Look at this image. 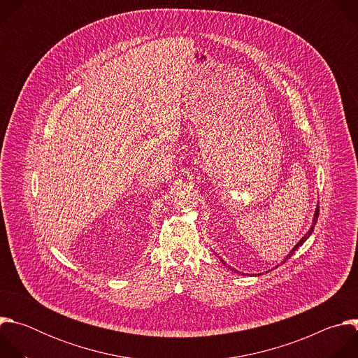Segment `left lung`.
<instances>
[{
  "instance_id": "8db88e82",
  "label": "left lung",
  "mask_w": 358,
  "mask_h": 358,
  "mask_svg": "<svg viewBox=\"0 0 358 358\" xmlns=\"http://www.w3.org/2000/svg\"><path fill=\"white\" fill-rule=\"evenodd\" d=\"M317 218H319V203H317V208H316V211H315V215H313L312 227L309 228V231H308V232H306V234H304V236H301V239H300V241H299V242H297V243L294 245V248H293V249H292V250H290V252H289V253L286 255V258H285V259H283V261H282L280 264H278V265H276V268H278V266H280V265H283V264H285V262H286V261H287V259H289V258L292 257V255L294 253V250H297V249H299V246H301V245H303V243H304L306 241H308V239H309V236L312 235V232H313V229H315V225H316V222H317ZM217 257H218V255H217ZM218 258H220V261H221V262H222L224 265H227V262H225L224 259H221V257H218ZM228 268H229L231 271H234V272H238V271H236V269H234L232 266H228ZM239 273L245 276V273H242V272H239ZM246 275H249V273H246ZM258 275H261V273H258ZM249 276H250V275H249ZM255 276H257V275H255Z\"/></svg>"
}]
</instances>
